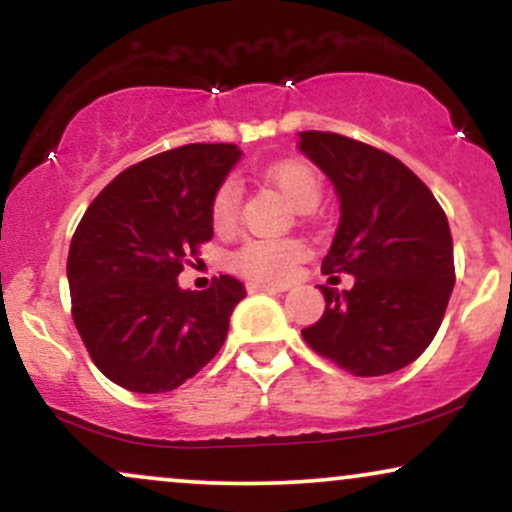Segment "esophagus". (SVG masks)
Wrapping results in <instances>:
<instances>
[{
    "mask_svg": "<svg viewBox=\"0 0 512 512\" xmlns=\"http://www.w3.org/2000/svg\"><path fill=\"white\" fill-rule=\"evenodd\" d=\"M250 291H264V293H281L284 289L281 286H272V284H260V281H252L248 284Z\"/></svg>",
    "mask_w": 512,
    "mask_h": 512,
    "instance_id": "34e87169",
    "label": "esophagus"
}]
</instances>
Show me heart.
<instances>
[{
	"mask_svg": "<svg viewBox=\"0 0 512 512\" xmlns=\"http://www.w3.org/2000/svg\"><path fill=\"white\" fill-rule=\"evenodd\" d=\"M264 180L279 192L296 211H310L320 202L322 185L317 173L310 166L298 161L276 163L264 173ZM240 190L236 182H226L216 192L211 204V221L219 231L233 228L238 216ZM305 248L298 240H250L233 257V267L248 279L257 281H286L303 260Z\"/></svg>",
	"mask_w": 512,
	"mask_h": 512,
	"instance_id": "b5f03b06",
	"label": "heart"
}]
</instances>
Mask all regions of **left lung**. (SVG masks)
I'll list each match as a JSON object with an SVG mask.
<instances>
[{
    "mask_svg": "<svg viewBox=\"0 0 512 512\" xmlns=\"http://www.w3.org/2000/svg\"><path fill=\"white\" fill-rule=\"evenodd\" d=\"M298 151L330 178L342 214L322 272L354 276L349 291L322 286L325 313L303 339L361 378L395 373L424 354L448 308V216L385 151L332 132H301Z\"/></svg>",
    "mask_w": 512,
    "mask_h": 512,
    "instance_id": "left-lung-1",
    "label": "left lung"
}]
</instances>
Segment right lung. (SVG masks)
I'll list each match as a JSON object with an SVG mask.
<instances>
[{
	"instance_id": "obj_1",
	"label": "right lung",
	"mask_w": 512,
	"mask_h": 512,
	"mask_svg": "<svg viewBox=\"0 0 512 512\" xmlns=\"http://www.w3.org/2000/svg\"><path fill=\"white\" fill-rule=\"evenodd\" d=\"M243 151L187 144L122 170L69 245L74 325L93 363L129 392L180 387L219 354L245 286L223 274L180 289L182 264L214 236L211 204Z\"/></svg>"
}]
</instances>
